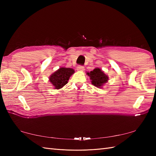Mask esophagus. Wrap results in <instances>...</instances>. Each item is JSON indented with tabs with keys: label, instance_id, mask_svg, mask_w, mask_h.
<instances>
[{
	"label": "esophagus",
	"instance_id": "obj_1",
	"mask_svg": "<svg viewBox=\"0 0 156 156\" xmlns=\"http://www.w3.org/2000/svg\"><path fill=\"white\" fill-rule=\"evenodd\" d=\"M77 70H78V71H84V67L83 66H78L77 67Z\"/></svg>",
	"mask_w": 156,
	"mask_h": 156
}]
</instances>
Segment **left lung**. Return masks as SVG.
Returning a JSON list of instances; mask_svg holds the SVG:
<instances>
[{
  "mask_svg": "<svg viewBox=\"0 0 156 156\" xmlns=\"http://www.w3.org/2000/svg\"><path fill=\"white\" fill-rule=\"evenodd\" d=\"M87 74L92 80V84L98 88H102V86L107 83L108 80V76L106 75L104 72L98 68H94L93 70L87 72Z\"/></svg>",
  "mask_w": 156,
  "mask_h": 156,
  "instance_id": "obj_1",
  "label": "left lung"
}]
</instances>
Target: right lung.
<instances>
[{"label": "right lung", "instance_id": "right-lung-1", "mask_svg": "<svg viewBox=\"0 0 156 156\" xmlns=\"http://www.w3.org/2000/svg\"><path fill=\"white\" fill-rule=\"evenodd\" d=\"M74 70L69 68H59L57 71L50 76L49 82L55 89L62 88L68 83L70 76L74 74Z\"/></svg>", "mask_w": 156, "mask_h": 156}]
</instances>
